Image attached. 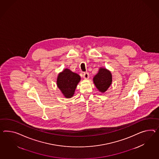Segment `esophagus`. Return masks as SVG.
<instances>
[{
    "label": "esophagus",
    "mask_w": 159,
    "mask_h": 159,
    "mask_svg": "<svg viewBox=\"0 0 159 159\" xmlns=\"http://www.w3.org/2000/svg\"><path fill=\"white\" fill-rule=\"evenodd\" d=\"M83 77L84 79H88L89 78V74L88 72H84L83 74Z\"/></svg>",
    "instance_id": "esophagus-1"
}]
</instances>
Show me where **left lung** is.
Segmentation results:
<instances>
[{
  "label": "left lung",
  "mask_w": 159,
  "mask_h": 159,
  "mask_svg": "<svg viewBox=\"0 0 159 159\" xmlns=\"http://www.w3.org/2000/svg\"><path fill=\"white\" fill-rule=\"evenodd\" d=\"M93 82L98 90L104 92L111 84L112 75L110 71L101 68L93 78Z\"/></svg>",
  "instance_id": "1"
}]
</instances>
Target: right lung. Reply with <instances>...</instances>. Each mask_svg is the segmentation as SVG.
<instances>
[{"instance_id": "add662e5", "label": "right lung", "mask_w": 159, "mask_h": 159, "mask_svg": "<svg viewBox=\"0 0 159 159\" xmlns=\"http://www.w3.org/2000/svg\"><path fill=\"white\" fill-rule=\"evenodd\" d=\"M80 80L81 77L78 74L66 69L59 74L57 79V87L66 98H71Z\"/></svg>"}]
</instances>
